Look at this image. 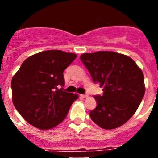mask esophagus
Returning a JSON list of instances; mask_svg holds the SVG:
<instances>
[{
    "label": "esophagus",
    "instance_id": "esophagus-1",
    "mask_svg": "<svg viewBox=\"0 0 158 158\" xmlns=\"http://www.w3.org/2000/svg\"><path fill=\"white\" fill-rule=\"evenodd\" d=\"M81 96L83 98H87L88 96H89V94H83V95H81Z\"/></svg>",
    "mask_w": 158,
    "mask_h": 158
}]
</instances>
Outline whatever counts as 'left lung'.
<instances>
[{
  "instance_id": "left-lung-1",
  "label": "left lung",
  "mask_w": 158,
  "mask_h": 158,
  "mask_svg": "<svg viewBox=\"0 0 158 158\" xmlns=\"http://www.w3.org/2000/svg\"><path fill=\"white\" fill-rule=\"evenodd\" d=\"M80 58L93 81L100 84L104 91L102 96H94L97 106L90 111L92 120L106 130L123 125L144 96L142 69L129 56L113 51L85 53Z\"/></svg>"
}]
</instances>
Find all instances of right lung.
Wrapping results in <instances>:
<instances>
[{
	"mask_svg": "<svg viewBox=\"0 0 158 158\" xmlns=\"http://www.w3.org/2000/svg\"><path fill=\"white\" fill-rule=\"evenodd\" d=\"M77 54L58 50L33 54L22 63L12 79V103L31 125L41 130L62 122L77 94L67 93L63 72Z\"/></svg>",
	"mask_w": 158,
	"mask_h": 158,
	"instance_id": "right-lung-1",
	"label": "right lung"
}]
</instances>
